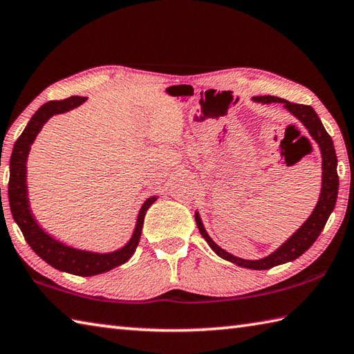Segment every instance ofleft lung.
I'll list each match as a JSON object with an SVG mask.
<instances>
[{
    "label": "left lung",
    "instance_id": "obj_1",
    "mask_svg": "<svg viewBox=\"0 0 354 354\" xmlns=\"http://www.w3.org/2000/svg\"><path fill=\"white\" fill-rule=\"evenodd\" d=\"M254 100L260 103H283L284 108L306 126V129L309 131L310 137L317 141V145L319 146V150H321V156H322V187H321L318 204L313 208L309 219H307L301 227L293 232V234L286 240L278 250H275L272 254H269L268 257L260 259V260H245L222 250V248L219 245H216L213 242V239L208 236V232L205 231L204 223H202L198 212L194 214V219H196V225L202 237L207 240L209 248H212L219 257H222L223 260H228L231 263H236L237 266H242L246 269L263 270V269H270L274 266L283 265V263L298 259L299 255H303L315 243V240L318 239L321 231L324 230L328 217L335 208L337 190H339V176H337V170H336L337 156L335 152L333 140L324 129V126H322L318 114L315 112L312 106L290 103L284 99H278V97H274V95L254 97Z\"/></svg>",
    "mask_w": 354,
    "mask_h": 354
}]
</instances>
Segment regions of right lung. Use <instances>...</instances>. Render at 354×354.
Here are the masks:
<instances>
[{"label": "right lung", "mask_w": 354, "mask_h": 354, "mask_svg": "<svg viewBox=\"0 0 354 354\" xmlns=\"http://www.w3.org/2000/svg\"><path fill=\"white\" fill-rule=\"evenodd\" d=\"M86 100V97L71 95L65 100H51L35 112V115L30 118L26 129L22 131L19 138L13 146V152L10 156V179H9V204L10 212L15 222L22 232V236L27 240L30 248L47 261L55 269L68 272L80 277H91L97 274L108 272L120 265H123L132 257V254L137 250L141 237L142 223L149 207L156 201V196L149 198L142 204L137 225H135L133 234L129 242L123 248L108 254H99L91 251H82L76 248L66 246L59 240L53 239L47 234L32 214L28 204V192H27V158L30 152V146L33 145L36 135L39 133L42 126L56 114H64L74 108L80 106Z\"/></svg>", "instance_id": "1"}]
</instances>
